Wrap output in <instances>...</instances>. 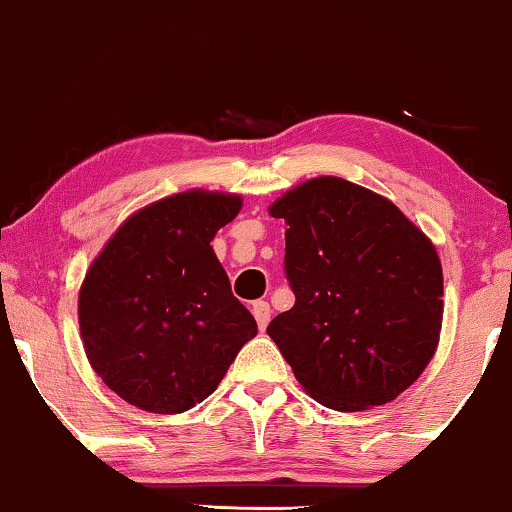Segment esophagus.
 <instances>
[{
  "mask_svg": "<svg viewBox=\"0 0 512 512\" xmlns=\"http://www.w3.org/2000/svg\"><path fill=\"white\" fill-rule=\"evenodd\" d=\"M251 312H254L258 328H261V331H265V326L270 324V317H272L270 305L265 303V300H256V303H254V310H251Z\"/></svg>",
  "mask_w": 512,
  "mask_h": 512,
  "instance_id": "esophagus-1",
  "label": "esophagus"
}]
</instances>
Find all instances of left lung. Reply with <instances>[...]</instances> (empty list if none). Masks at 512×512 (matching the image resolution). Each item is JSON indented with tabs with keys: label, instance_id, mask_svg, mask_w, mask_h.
Wrapping results in <instances>:
<instances>
[{
	"label": "left lung",
	"instance_id": "8db88e82",
	"mask_svg": "<svg viewBox=\"0 0 512 512\" xmlns=\"http://www.w3.org/2000/svg\"><path fill=\"white\" fill-rule=\"evenodd\" d=\"M284 219L296 296L268 335L314 401L384 405L429 366L443 321L436 249L394 202L338 177L305 181L270 207Z\"/></svg>",
	"mask_w": 512,
	"mask_h": 512
}]
</instances>
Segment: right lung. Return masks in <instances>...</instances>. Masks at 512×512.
<instances>
[{"label":"right lung","instance_id":"add662e5","mask_svg":"<svg viewBox=\"0 0 512 512\" xmlns=\"http://www.w3.org/2000/svg\"><path fill=\"white\" fill-rule=\"evenodd\" d=\"M240 195L186 191L130 216L90 265L79 324L90 366L137 408L177 415L219 387L258 333L209 247Z\"/></svg>","mask_w":512,"mask_h":512}]
</instances>
